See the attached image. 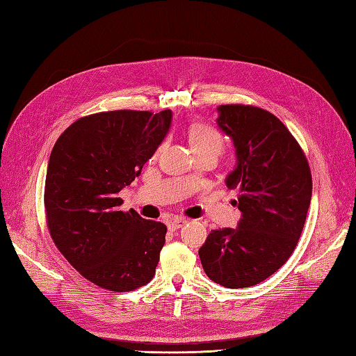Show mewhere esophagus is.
<instances>
[{
	"mask_svg": "<svg viewBox=\"0 0 356 356\" xmlns=\"http://www.w3.org/2000/svg\"><path fill=\"white\" fill-rule=\"evenodd\" d=\"M185 223H188L186 217H174L168 223H166V226H168L170 231H177L179 228H182Z\"/></svg>",
	"mask_w": 356,
	"mask_h": 356,
	"instance_id": "esophagus-1",
	"label": "esophagus"
}]
</instances>
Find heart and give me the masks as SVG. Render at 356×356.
Instances as JSON below:
<instances>
[{"mask_svg":"<svg viewBox=\"0 0 356 356\" xmlns=\"http://www.w3.org/2000/svg\"><path fill=\"white\" fill-rule=\"evenodd\" d=\"M190 142L194 153L211 151V153H216L218 156L225 147L222 133L208 124L194 125L190 130Z\"/></svg>","mask_w":356,"mask_h":356,"instance_id":"heart-1","label":"heart"}]
</instances>
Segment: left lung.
Wrapping results in <instances>:
<instances>
[{
	"instance_id": "1",
	"label": "left lung",
	"mask_w": 356,
	"mask_h": 356,
	"mask_svg": "<svg viewBox=\"0 0 356 356\" xmlns=\"http://www.w3.org/2000/svg\"><path fill=\"white\" fill-rule=\"evenodd\" d=\"M217 125L236 148L226 185L240 191L237 229H214L199 249L205 274L238 289L261 283L292 255L312 197L303 149L272 113L252 105H220Z\"/></svg>"
}]
</instances>
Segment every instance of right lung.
<instances>
[{"mask_svg": "<svg viewBox=\"0 0 356 356\" xmlns=\"http://www.w3.org/2000/svg\"><path fill=\"white\" fill-rule=\"evenodd\" d=\"M172 113L116 110L78 119L59 136L45 176L50 236L88 282L128 292L154 277L166 226L120 211L118 193L170 130Z\"/></svg>", "mask_w": 356, "mask_h": 356, "instance_id": "1", "label": "right lung"}]
</instances>
